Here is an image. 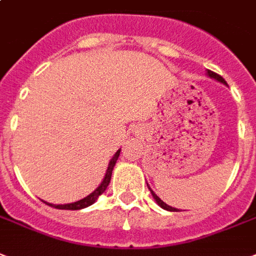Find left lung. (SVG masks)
<instances>
[{"label": "left lung", "instance_id": "8db88e82", "mask_svg": "<svg viewBox=\"0 0 256 256\" xmlns=\"http://www.w3.org/2000/svg\"><path fill=\"white\" fill-rule=\"evenodd\" d=\"M206 74H208V76H209V78H214V80L220 81V82H222V84H225V85H226V81L224 80V78H222L221 76H220V74H214V72H212V70H206ZM147 186H148L150 192H151V194H152V197H154V198H155V201H156V204H158V205H159V206L163 208V209H166V210H168V212H178V209H176V208L170 206V205H167V204L164 202V201H162L160 198H159V197H158L156 193L154 192L152 189L150 188L148 184H147Z\"/></svg>", "mask_w": 256, "mask_h": 256}]
</instances>
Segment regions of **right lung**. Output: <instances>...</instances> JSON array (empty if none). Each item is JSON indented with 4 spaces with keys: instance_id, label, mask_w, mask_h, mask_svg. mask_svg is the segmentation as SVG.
I'll use <instances>...</instances> for the list:
<instances>
[{
    "instance_id": "obj_1",
    "label": "right lung",
    "mask_w": 256,
    "mask_h": 256,
    "mask_svg": "<svg viewBox=\"0 0 256 256\" xmlns=\"http://www.w3.org/2000/svg\"><path fill=\"white\" fill-rule=\"evenodd\" d=\"M120 154H121V150H118L117 152L114 154L113 158L110 159L109 166H108V170H106V174H105V176H104V180L101 182V184H100V186H97V188H96L94 190H93L90 194H88L86 197H84V198H81V200L76 201V202L64 204V205H54V204L46 202V201H43V200L42 201H43L44 204H47V205H50V206L55 208V209H64V210H80V209H84V208L90 206V205H92V204H94L96 201H97V198H98V197L101 196L104 192H105V189H106L108 186H109L110 178H112V172H113L114 166H116V163H117Z\"/></svg>"
}]
</instances>
